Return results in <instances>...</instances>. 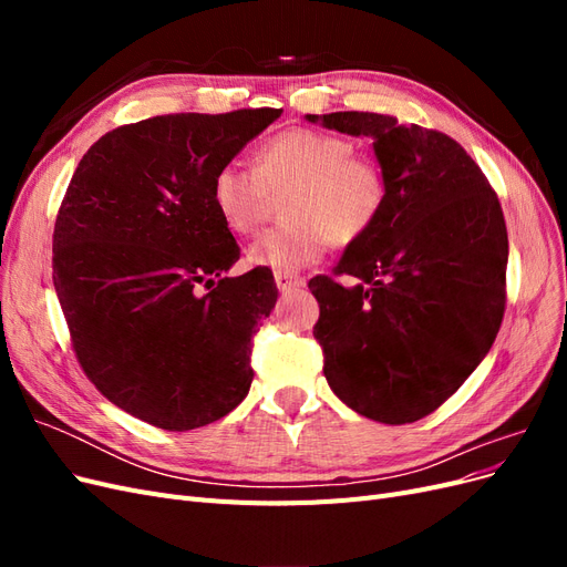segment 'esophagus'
Here are the masks:
<instances>
[{
  "mask_svg": "<svg viewBox=\"0 0 567 567\" xmlns=\"http://www.w3.org/2000/svg\"><path fill=\"white\" fill-rule=\"evenodd\" d=\"M274 281H277L279 290H293L305 286L302 277H296V274H286V271H274Z\"/></svg>",
  "mask_w": 567,
  "mask_h": 567,
  "instance_id": "1",
  "label": "esophagus"
}]
</instances>
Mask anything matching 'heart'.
<instances>
[{"label": "heart", "mask_w": 567, "mask_h": 567, "mask_svg": "<svg viewBox=\"0 0 567 567\" xmlns=\"http://www.w3.org/2000/svg\"><path fill=\"white\" fill-rule=\"evenodd\" d=\"M288 225L255 238L248 260L293 274L319 262L333 238L350 246L367 236L385 205V177L369 158L336 134L293 127L274 134L255 153V167L227 161L210 184V198L225 225L248 236L267 217L271 194H284Z\"/></svg>", "instance_id": "b5f03b06"}]
</instances>
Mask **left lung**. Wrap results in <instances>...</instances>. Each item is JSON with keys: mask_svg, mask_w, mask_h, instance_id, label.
I'll list each match as a JSON object with an SVG mask.
<instances>
[{"mask_svg": "<svg viewBox=\"0 0 567 567\" xmlns=\"http://www.w3.org/2000/svg\"><path fill=\"white\" fill-rule=\"evenodd\" d=\"M310 123L371 136L385 205L336 267L315 277V338L340 402L402 425L435 411L483 362L506 305L508 236L483 169L452 136L398 117L340 111Z\"/></svg>", "mask_w": 567, "mask_h": 567, "instance_id": "8db88e82", "label": "left lung"}]
</instances>
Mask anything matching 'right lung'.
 Listing matches in <instances>:
<instances>
[{"label": "right lung", "mask_w": 567, "mask_h": 567, "mask_svg": "<svg viewBox=\"0 0 567 567\" xmlns=\"http://www.w3.org/2000/svg\"><path fill=\"white\" fill-rule=\"evenodd\" d=\"M281 109L175 113L123 125L84 153L54 227V288L96 390L163 431L227 416L252 383L257 326L277 305L241 257L210 184Z\"/></svg>", "instance_id": "add662e5"}]
</instances>
